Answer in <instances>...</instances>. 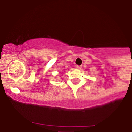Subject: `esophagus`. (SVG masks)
<instances>
[{
    "label": "esophagus",
    "instance_id": "esophagus-1",
    "mask_svg": "<svg viewBox=\"0 0 132 132\" xmlns=\"http://www.w3.org/2000/svg\"><path fill=\"white\" fill-rule=\"evenodd\" d=\"M76 69H81L82 66H76Z\"/></svg>",
    "mask_w": 132,
    "mask_h": 132
}]
</instances>
